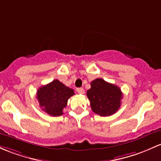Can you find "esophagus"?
<instances>
[{"label":"esophagus","instance_id":"1","mask_svg":"<svg viewBox=\"0 0 161 161\" xmlns=\"http://www.w3.org/2000/svg\"><path fill=\"white\" fill-rule=\"evenodd\" d=\"M76 91L78 92V93H79V94H84L85 93V90L83 88H78V89H76Z\"/></svg>","mask_w":161,"mask_h":161}]
</instances>
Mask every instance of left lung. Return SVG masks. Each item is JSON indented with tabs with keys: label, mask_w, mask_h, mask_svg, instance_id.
<instances>
[{
	"label": "left lung",
	"mask_w": 161,
	"mask_h": 161,
	"mask_svg": "<svg viewBox=\"0 0 161 161\" xmlns=\"http://www.w3.org/2000/svg\"><path fill=\"white\" fill-rule=\"evenodd\" d=\"M92 110L100 116L114 114L121 106L123 94L118 86L98 78L91 82L87 91Z\"/></svg>",
	"instance_id": "obj_1"
}]
</instances>
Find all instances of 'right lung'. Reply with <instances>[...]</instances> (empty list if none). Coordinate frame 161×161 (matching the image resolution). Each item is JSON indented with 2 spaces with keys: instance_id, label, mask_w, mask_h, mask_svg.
<instances>
[{
  "instance_id": "1",
  "label": "right lung",
  "mask_w": 161,
  "mask_h": 161,
  "mask_svg": "<svg viewBox=\"0 0 161 161\" xmlns=\"http://www.w3.org/2000/svg\"><path fill=\"white\" fill-rule=\"evenodd\" d=\"M75 92L58 79L41 86L36 92L37 98L42 110L51 116H60L66 107L67 102Z\"/></svg>"
}]
</instances>
